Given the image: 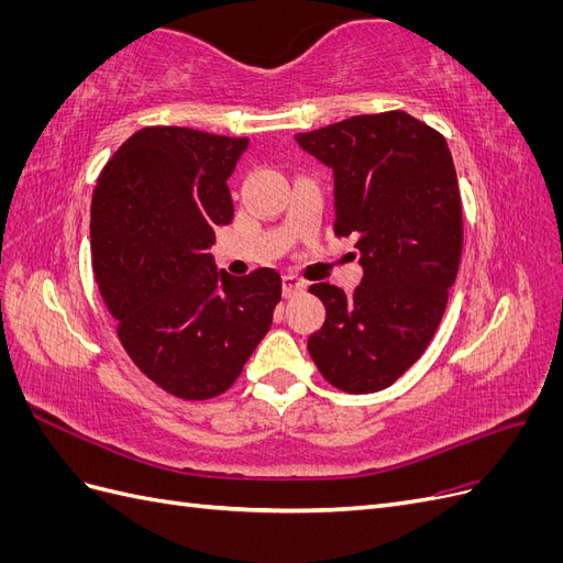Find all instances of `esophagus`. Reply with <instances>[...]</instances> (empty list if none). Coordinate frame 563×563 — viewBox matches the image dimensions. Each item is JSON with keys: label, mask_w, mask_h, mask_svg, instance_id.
Segmentation results:
<instances>
[{"label": "esophagus", "mask_w": 563, "mask_h": 563, "mask_svg": "<svg viewBox=\"0 0 563 563\" xmlns=\"http://www.w3.org/2000/svg\"><path fill=\"white\" fill-rule=\"evenodd\" d=\"M302 291H305V282L296 279L294 275H284V279H282V294H284V298H294V296H298Z\"/></svg>", "instance_id": "esophagus-1"}]
</instances>
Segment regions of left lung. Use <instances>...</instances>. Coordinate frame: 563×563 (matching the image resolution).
<instances>
[{
    "mask_svg": "<svg viewBox=\"0 0 563 563\" xmlns=\"http://www.w3.org/2000/svg\"><path fill=\"white\" fill-rule=\"evenodd\" d=\"M296 143L333 172L335 234L364 269L347 296L312 284L327 308L308 350L333 387L368 395L411 368L439 327L463 251V207L446 139L401 110L350 117Z\"/></svg>",
    "mask_w": 563,
    "mask_h": 563,
    "instance_id": "left-lung-1",
    "label": "left lung"
}]
</instances>
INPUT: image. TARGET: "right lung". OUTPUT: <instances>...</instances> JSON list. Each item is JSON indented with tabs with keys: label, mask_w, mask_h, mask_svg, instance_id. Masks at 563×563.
Listing matches in <instances>:
<instances>
[{
	"label": "right lung",
	"mask_w": 563,
	"mask_h": 563,
	"mask_svg": "<svg viewBox=\"0 0 563 563\" xmlns=\"http://www.w3.org/2000/svg\"><path fill=\"white\" fill-rule=\"evenodd\" d=\"M249 139L147 126L119 147L91 203L98 291L145 376L180 399H211L240 378L272 327L282 279L218 269L216 228L230 225L228 178Z\"/></svg>",
	"instance_id": "add662e5"
}]
</instances>
